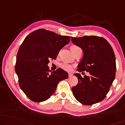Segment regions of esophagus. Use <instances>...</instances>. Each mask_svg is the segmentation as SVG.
Listing matches in <instances>:
<instances>
[{"mask_svg":"<svg viewBox=\"0 0 125 125\" xmlns=\"http://www.w3.org/2000/svg\"><path fill=\"white\" fill-rule=\"evenodd\" d=\"M72 75H73V73H71V72H69V73H68V76H69V77H71V76H72Z\"/></svg>","mask_w":125,"mask_h":125,"instance_id":"obj_1","label":"esophagus"}]
</instances>
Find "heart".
<instances>
[{"mask_svg":"<svg viewBox=\"0 0 125 125\" xmlns=\"http://www.w3.org/2000/svg\"><path fill=\"white\" fill-rule=\"evenodd\" d=\"M77 48L79 47H78V46L76 45H73L71 47V51H72ZM61 68L63 69V70L67 71H71L72 70V66L70 64H68V63H62V64H61Z\"/></svg>","mask_w":125,"mask_h":125,"instance_id":"obj_1","label":"heart"}]
</instances>
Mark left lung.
Here are the masks:
<instances>
[{
  "mask_svg": "<svg viewBox=\"0 0 125 125\" xmlns=\"http://www.w3.org/2000/svg\"><path fill=\"white\" fill-rule=\"evenodd\" d=\"M74 44L83 51L77 71H86L90 75L74 73L78 83L72 88L74 98L84 105L99 103L105 98L115 79L116 57L112 46L105 39L96 36L71 37Z\"/></svg>",
  "mask_w": 125,
  "mask_h": 125,
  "instance_id": "1",
  "label": "left lung"
}]
</instances>
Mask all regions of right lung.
Listing matches in <instances>:
<instances>
[{
  "label": "right lung",
  "instance_id": "add662e5",
  "mask_svg": "<svg viewBox=\"0 0 125 125\" xmlns=\"http://www.w3.org/2000/svg\"><path fill=\"white\" fill-rule=\"evenodd\" d=\"M70 42V36H62L41 29L26 37L18 49L15 71L21 90L30 99L42 102L49 99L59 82L68 77L61 68L51 72L49 59H55L59 51Z\"/></svg>",
  "mask_w": 125,
  "mask_h": 125
}]
</instances>
